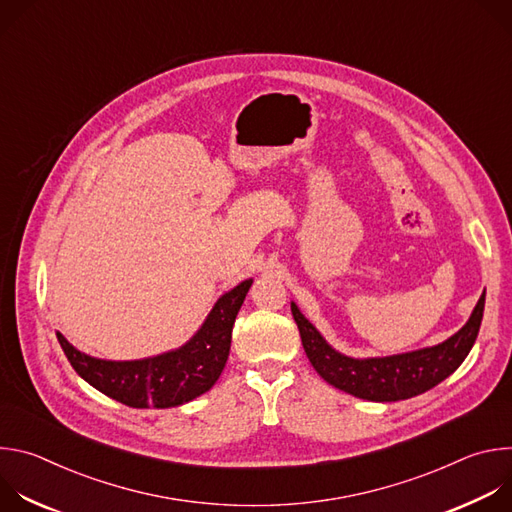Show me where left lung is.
<instances>
[{"label":"left lung","mask_w":512,"mask_h":512,"mask_svg":"<svg viewBox=\"0 0 512 512\" xmlns=\"http://www.w3.org/2000/svg\"><path fill=\"white\" fill-rule=\"evenodd\" d=\"M484 296L486 294L480 296L466 326L446 342L407 354L367 360L348 358L330 348L296 304H291V314L298 324L312 367L326 383L358 399L401 401L442 383L464 362L482 324Z\"/></svg>","instance_id":"obj_1"}]
</instances>
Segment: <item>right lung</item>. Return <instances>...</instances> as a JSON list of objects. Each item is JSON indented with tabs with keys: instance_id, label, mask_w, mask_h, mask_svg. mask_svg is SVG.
I'll use <instances>...</instances> for the list:
<instances>
[{
	"instance_id": "1",
	"label": "right lung",
	"mask_w": 512,
	"mask_h": 512,
	"mask_svg": "<svg viewBox=\"0 0 512 512\" xmlns=\"http://www.w3.org/2000/svg\"><path fill=\"white\" fill-rule=\"evenodd\" d=\"M251 283V279L239 283L218 300L188 344L154 358L99 360L70 346L60 332L56 336L72 369L107 397L137 409L176 407L206 393L221 377L231 350L233 324Z\"/></svg>"
}]
</instances>
